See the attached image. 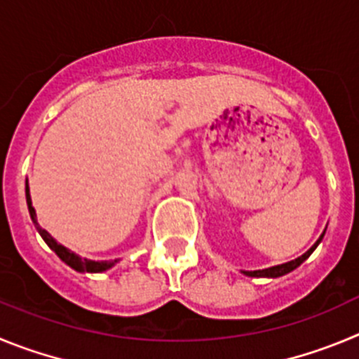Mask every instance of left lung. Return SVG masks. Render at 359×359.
<instances>
[{"label": "left lung", "instance_id": "left-lung-1", "mask_svg": "<svg viewBox=\"0 0 359 359\" xmlns=\"http://www.w3.org/2000/svg\"><path fill=\"white\" fill-rule=\"evenodd\" d=\"M325 231L322 232V236L316 240V243L313 245L311 248H309L306 254H302L300 257H297V259L293 261H288V263H283V264H277V266H270V268H263V270H241V273H245V276L248 277H266V279H276V277H280V276H286V273L293 272L297 266H300V264L304 263L306 259H308L309 256H311L313 252H315V248L320 245L322 238H324Z\"/></svg>", "mask_w": 359, "mask_h": 359}]
</instances>
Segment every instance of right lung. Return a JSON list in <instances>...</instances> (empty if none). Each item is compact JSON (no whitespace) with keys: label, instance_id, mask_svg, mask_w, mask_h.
Wrapping results in <instances>:
<instances>
[{"label":"right lung","instance_id":"1","mask_svg":"<svg viewBox=\"0 0 359 359\" xmlns=\"http://www.w3.org/2000/svg\"><path fill=\"white\" fill-rule=\"evenodd\" d=\"M27 203H28V211H30L32 222L35 224V229L39 231L41 238H43V240L46 241L48 247H50L51 250H53L55 254H57V256H59L60 259L67 264V266L73 268V270H76V272H82V273H86V272L87 273H100V272H105V270H109V268H112L119 261V259L93 261V259H87V257H80L79 254H75L73 250H69V248H66L64 245H60L59 241L55 240L53 236L50 234V232L44 231V229L37 224V215H35V209H34V205H32V196H30V187H28V180H27Z\"/></svg>","mask_w":359,"mask_h":359}]
</instances>
